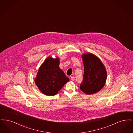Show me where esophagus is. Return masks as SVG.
<instances>
[{"label": "esophagus", "mask_w": 133, "mask_h": 133, "mask_svg": "<svg viewBox=\"0 0 133 133\" xmlns=\"http://www.w3.org/2000/svg\"><path fill=\"white\" fill-rule=\"evenodd\" d=\"M71 78V80L72 81H73L75 80V77H74V76H72V77H71V78Z\"/></svg>", "instance_id": "obj_1"}]
</instances>
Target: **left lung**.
Instances as JSON below:
<instances>
[{"label": "left lung", "instance_id": "8db88e82", "mask_svg": "<svg viewBox=\"0 0 133 133\" xmlns=\"http://www.w3.org/2000/svg\"><path fill=\"white\" fill-rule=\"evenodd\" d=\"M81 56L84 73L80 89L87 95L95 94L100 91L106 83V68L100 58L92 53H86Z\"/></svg>", "mask_w": 133, "mask_h": 133}]
</instances>
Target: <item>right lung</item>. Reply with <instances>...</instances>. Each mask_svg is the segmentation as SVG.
Listing matches in <instances>:
<instances>
[{
	"label": "right lung",
	"mask_w": 133,
	"mask_h": 133,
	"mask_svg": "<svg viewBox=\"0 0 133 133\" xmlns=\"http://www.w3.org/2000/svg\"><path fill=\"white\" fill-rule=\"evenodd\" d=\"M59 57H47L40 66L35 83L39 90L44 95L54 96L69 81L59 67Z\"/></svg>",
	"instance_id": "add662e5"
}]
</instances>
